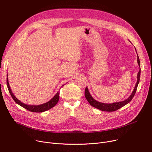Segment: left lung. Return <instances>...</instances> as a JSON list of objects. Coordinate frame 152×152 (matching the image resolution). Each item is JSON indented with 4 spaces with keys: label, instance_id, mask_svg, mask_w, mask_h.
<instances>
[{
    "label": "left lung",
    "instance_id": "left-lung-1",
    "mask_svg": "<svg viewBox=\"0 0 152 152\" xmlns=\"http://www.w3.org/2000/svg\"><path fill=\"white\" fill-rule=\"evenodd\" d=\"M136 50V49H135ZM137 52V51H136ZM137 63L138 64V66L140 67V70L138 71V74H137V81L136 83V84L134 87V89L132 92V94H130V96L126 99L121 101V102H114V103H111V104H107V103H102L101 102H99L96 100H95L92 97V96L91 95L90 92L88 89V88L86 87L85 89V91H84V94H85V97L86 98L87 101L89 102V103L91 105H92V107H94L96 109H99L101 110L102 111H106V112H113V111H115L117 110H118V109H120L121 107H122L124 105H125L126 104H127L128 103H129L132 99L137 89V86L138 85V83H139L140 81V60L139 58H138V56L137 55Z\"/></svg>",
    "mask_w": 152,
    "mask_h": 152
}]
</instances>
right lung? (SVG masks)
I'll return each mask as SVG.
<instances>
[{"label":"right lung","instance_id":"add662e5","mask_svg":"<svg viewBox=\"0 0 152 152\" xmlns=\"http://www.w3.org/2000/svg\"><path fill=\"white\" fill-rule=\"evenodd\" d=\"M8 76L7 75V88L9 89V91L10 92V94L13 98V99L15 101V102L22 106V107L25 108V109H27L30 112H33V113H43V112H45L46 110H48L52 107H53L55 105L58 103L59 99H60V92L58 91L57 93L55 95V96L53 97L51 99L42 104H39V105H28V104H25L21 102L20 101H19L18 99L14 96V94H13V92L10 89L9 83L8 81ZM64 85H63L61 88Z\"/></svg>","mask_w":152,"mask_h":152}]
</instances>
